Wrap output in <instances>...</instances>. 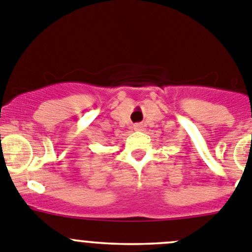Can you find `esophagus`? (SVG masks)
<instances>
[{
    "mask_svg": "<svg viewBox=\"0 0 252 252\" xmlns=\"http://www.w3.org/2000/svg\"><path fill=\"white\" fill-rule=\"evenodd\" d=\"M142 128H143V126L140 123L134 124V130H142Z\"/></svg>",
    "mask_w": 252,
    "mask_h": 252,
    "instance_id": "esophagus-1",
    "label": "esophagus"
}]
</instances>
